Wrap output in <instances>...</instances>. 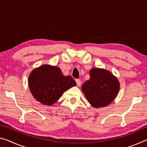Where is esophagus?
<instances>
[{
  "instance_id": "esophagus-1",
  "label": "esophagus",
  "mask_w": 147,
  "mask_h": 147,
  "mask_svg": "<svg viewBox=\"0 0 147 147\" xmlns=\"http://www.w3.org/2000/svg\"><path fill=\"white\" fill-rule=\"evenodd\" d=\"M76 82L78 86H80L81 85V80L80 79H76Z\"/></svg>"
}]
</instances>
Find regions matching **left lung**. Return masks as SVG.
Returning a JSON list of instances; mask_svg holds the SVG:
<instances>
[{
  "instance_id": "left-lung-1",
  "label": "left lung",
  "mask_w": 147,
  "mask_h": 147,
  "mask_svg": "<svg viewBox=\"0 0 147 147\" xmlns=\"http://www.w3.org/2000/svg\"><path fill=\"white\" fill-rule=\"evenodd\" d=\"M89 73L90 79L82 86L87 100L94 108L108 105L119 92L117 79L110 72L102 69H92Z\"/></svg>"
}]
</instances>
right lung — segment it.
<instances>
[{
    "label": "right lung",
    "mask_w": 147,
    "mask_h": 147,
    "mask_svg": "<svg viewBox=\"0 0 147 147\" xmlns=\"http://www.w3.org/2000/svg\"><path fill=\"white\" fill-rule=\"evenodd\" d=\"M76 83L71 76L63 75L60 69L44 65L32 71L28 86L32 95L45 105H53L66 90Z\"/></svg>",
    "instance_id": "right-lung-1"
}]
</instances>
